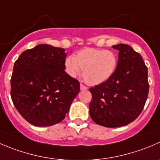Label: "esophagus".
<instances>
[{"instance_id":"34e87169","label":"esophagus","mask_w":160,"mask_h":160,"mask_svg":"<svg viewBox=\"0 0 160 160\" xmlns=\"http://www.w3.org/2000/svg\"><path fill=\"white\" fill-rule=\"evenodd\" d=\"M86 90H88V88L83 84H82V83H80V91H86Z\"/></svg>"}]
</instances>
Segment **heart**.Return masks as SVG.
<instances>
[{"mask_svg": "<svg viewBox=\"0 0 160 160\" xmlns=\"http://www.w3.org/2000/svg\"><path fill=\"white\" fill-rule=\"evenodd\" d=\"M117 66V57L109 50L88 48L80 50L77 56L69 55L65 60V69L69 77L75 78L83 70L85 81L98 85L108 80Z\"/></svg>", "mask_w": 160, "mask_h": 160, "instance_id": "1", "label": "heart"}]
</instances>
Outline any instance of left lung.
<instances>
[{
  "mask_svg": "<svg viewBox=\"0 0 160 160\" xmlns=\"http://www.w3.org/2000/svg\"><path fill=\"white\" fill-rule=\"evenodd\" d=\"M119 51L116 69L104 83L90 88L89 112L93 121L106 128L129 124L140 115L148 98V68L131 46L113 45Z\"/></svg>",
  "mask_w": 160,
  "mask_h": 160,
  "instance_id": "left-lung-1",
  "label": "left lung"
}]
</instances>
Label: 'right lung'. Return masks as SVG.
Instances as JSON below:
<instances>
[{"instance_id": "1", "label": "right lung", "mask_w": 160, "mask_h": 160, "mask_svg": "<svg viewBox=\"0 0 160 160\" xmlns=\"http://www.w3.org/2000/svg\"><path fill=\"white\" fill-rule=\"evenodd\" d=\"M62 48L39 44L20 55L14 64L11 97L22 116L33 126L61 122L78 93L80 83L65 72Z\"/></svg>"}]
</instances>
